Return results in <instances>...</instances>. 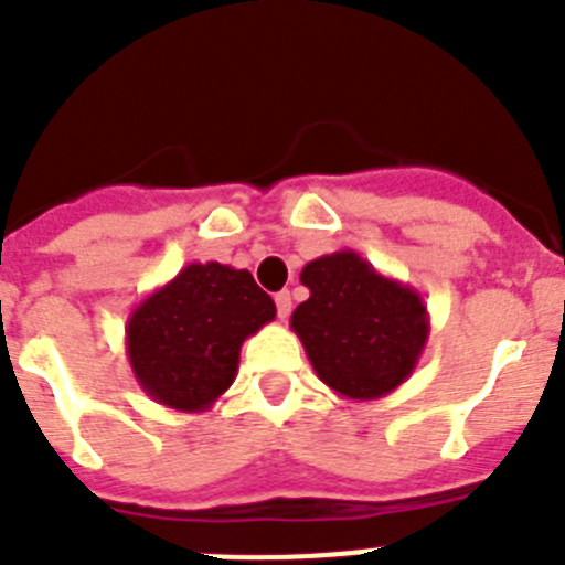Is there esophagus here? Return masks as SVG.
I'll return each instance as SVG.
<instances>
[{"mask_svg":"<svg viewBox=\"0 0 565 565\" xmlns=\"http://www.w3.org/2000/svg\"><path fill=\"white\" fill-rule=\"evenodd\" d=\"M274 302H277L279 319H288V313H291V294L279 291L277 297H274Z\"/></svg>","mask_w":565,"mask_h":565,"instance_id":"1","label":"esophagus"}]
</instances>
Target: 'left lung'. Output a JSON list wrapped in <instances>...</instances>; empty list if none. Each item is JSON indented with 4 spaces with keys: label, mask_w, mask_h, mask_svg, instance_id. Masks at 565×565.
Wrapping results in <instances>:
<instances>
[{
    "label": "left lung",
    "mask_w": 565,
    "mask_h": 565,
    "mask_svg": "<svg viewBox=\"0 0 565 565\" xmlns=\"http://www.w3.org/2000/svg\"><path fill=\"white\" fill-rule=\"evenodd\" d=\"M299 279L311 297L294 308L291 331L337 396L373 402L413 376L430 337L416 288L384 277L351 248L311 259Z\"/></svg>",
    "instance_id": "obj_1"
}]
</instances>
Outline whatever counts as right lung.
I'll use <instances>...</instances> for the list:
<instances>
[{"mask_svg":"<svg viewBox=\"0 0 565 565\" xmlns=\"http://www.w3.org/2000/svg\"><path fill=\"white\" fill-rule=\"evenodd\" d=\"M274 317L246 268L189 263L129 313V367L152 402L203 413L232 387L243 342Z\"/></svg>","mask_w":565,"mask_h":565,"instance_id":"add662e5","label":"right lung"}]
</instances>
